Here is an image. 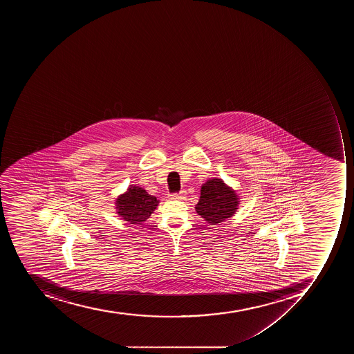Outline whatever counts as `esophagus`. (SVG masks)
<instances>
[{
  "instance_id": "34e87169",
  "label": "esophagus",
  "mask_w": 354,
  "mask_h": 354,
  "mask_svg": "<svg viewBox=\"0 0 354 354\" xmlns=\"http://www.w3.org/2000/svg\"><path fill=\"white\" fill-rule=\"evenodd\" d=\"M169 197L171 198V199H184L185 192L184 190H183V192H174V194H169Z\"/></svg>"
}]
</instances>
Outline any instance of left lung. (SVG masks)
<instances>
[{
  "label": "left lung",
  "instance_id": "left-lung-1",
  "mask_svg": "<svg viewBox=\"0 0 354 354\" xmlns=\"http://www.w3.org/2000/svg\"><path fill=\"white\" fill-rule=\"evenodd\" d=\"M236 192L221 179H209L201 186V198L196 205V212L209 225H217L234 216L238 209Z\"/></svg>",
  "mask_w": 354,
  "mask_h": 354
}]
</instances>
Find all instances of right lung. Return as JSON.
Returning <instances> with one entry per match:
<instances>
[{"mask_svg": "<svg viewBox=\"0 0 354 354\" xmlns=\"http://www.w3.org/2000/svg\"><path fill=\"white\" fill-rule=\"evenodd\" d=\"M156 197L148 195L140 187H129L124 195L117 198V214L133 225H142L158 206Z\"/></svg>", "mask_w": 354, "mask_h": 354, "instance_id": "1", "label": "right lung"}]
</instances>
